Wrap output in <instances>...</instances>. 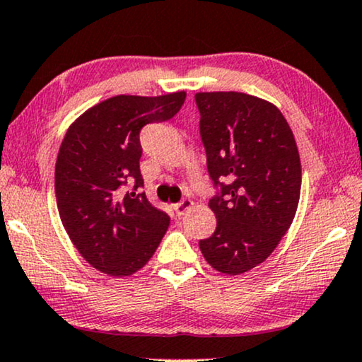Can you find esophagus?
Masks as SVG:
<instances>
[{"label": "esophagus", "mask_w": 362, "mask_h": 362, "mask_svg": "<svg viewBox=\"0 0 362 362\" xmlns=\"http://www.w3.org/2000/svg\"><path fill=\"white\" fill-rule=\"evenodd\" d=\"M192 205H194V202H192L190 199H184L182 202H178V204L173 205V210H175V214H177L178 216H182V215L185 214L187 210L190 209Z\"/></svg>", "instance_id": "obj_1"}]
</instances>
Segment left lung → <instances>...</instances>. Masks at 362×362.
<instances>
[{
	"label": "left lung",
	"mask_w": 362,
	"mask_h": 362,
	"mask_svg": "<svg viewBox=\"0 0 362 362\" xmlns=\"http://www.w3.org/2000/svg\"><path fill=\"white\" fill-rule=\"evenodd\" d=\"M209 202L216 230L200 240L211 268L242 274L263 263L295 218L301 192L296 141L276 105L245 93H197Z\"/></svg>",
	"instance_id": "obj_1"
}]
</instances>
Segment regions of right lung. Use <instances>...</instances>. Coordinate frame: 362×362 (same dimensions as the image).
Listing matches in <instances>:
<instances>
[{
    "mask_svg": "<svg viewBox=\"0 0 362 362\" xmlns=\"http://www.w3.org/2000/svg\"><path fill=\"white\" fill-rule=\"evenodd\" d=\"M185 90L156 98L114 95L69 125L54 172L62 225L90 267L109 276H131L160 245L170 218L141 192L142 127L172 119ZM134 184L131 192L124 185Z\"/></svg>",
    "mask_w": 362,
    "mask_h": 362,
    "instance_id": "obj_1",
    "label": "right lung"
}]
</instances>
